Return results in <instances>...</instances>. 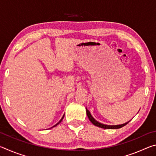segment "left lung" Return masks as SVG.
Masks as SVG:
<instances>
[{"label":"left lung","mask_w":156,"mask_h":156,"mask_svg":"<svg viewBox=\"0 0 156 156\" xmlns=\"http://www.w3.org/2000/svg\"><path fill=\"white\" fill-rule=\"evenodd\" d=\"M86 112H87V117L89 118V120L91 121V122L95 126H98V127L100 128H102V129H120L121 127H122V126H125L126 124H128L129 122H130L131 120L128 121L127 122H125L124 124H122V125H105V124H102V123H100L98 121H97L95 118L93 117V116L91 115V113L87 109L86 107Z\"/></svg>","instance_id":"left-lung-1"}]
</instances>
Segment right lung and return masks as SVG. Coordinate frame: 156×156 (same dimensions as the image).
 <instances>
[{"label":"right lung","mask_w":156,"mask_h":156,"mask_svg":"<svg viewBox=\"0 0 156 156\" xmlns=\"http://www.w3.org/2000/svg\"><path fill=\"white\" fill-rule=\"evenodd\" d=\"M64 116H65V114H64V115H63V116H62V118H61V119H60V121H59V122H58L57 124H56V125H55L54 126H52V127H51V128H53V127H54V126H57L58 125V124H59V123H60V122H61V121L62 120V119H63V118H64Z\"/></svg>","instance_id":"obj_1"}]
</instances>
